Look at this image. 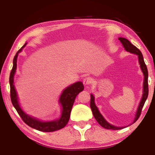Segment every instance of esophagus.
Segmentation results:
<instances>
[{
	"label": "esophagus",
	"mask_w": 155,
	"mask_h": 155,
	"mask_svg": "<svg viewBox=\"0 0 155 155\" xmlns=\"http://www.w3.org/2000/svg\"><path fill=\"white\" fill-rule=\"evenodd\" d=\"M93 82V79L90 77H87L83 80V84L84 85H89Z\"/></svg>",
	"instance_id": "34e87169"
}]
</instances>
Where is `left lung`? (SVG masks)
Returning a JSON list of instances; mask_svg holds the SVG:
<instances>
[{
	"mask_svg": "<svg viewBox=\"0 0 155 155\" xmlns=\"http://www.w3.org/2000/svg\"><path fill=\"white\" fill-rule=\"evenodd\" d=\"M118 39H119L120 41L121 42L123 46H124L125 49H126L127 51L133 53V54H135L138 56L139 63L140 65L141 70L143 71V73L144 74V79L145 80H144V83H143V97H142L138 109H137L136 116H135V118L134 120V123H135L137 119H138L140 116L142 109H143V107L144 104H145L146 99H147L148 97V93H149V88H148V71H147V66H146L145 61H144L143 54H142L140 51L136 46L131 44L128 39H125V38H122V37L118 38ZM90 107H91V109H92L93 116H94L95 119L97 120V121L99 123V124L101 126H102L103 128H104L106 129H110V130H120V129L124 128V127H116V126H112V125L109 124V123H108L107 120L104 118L103 116H101V114L99 113V110L96 107V105H95L94 98L92 94H91Z\"/></svg>",
	"mask_w": 155,
	"mask_h": 155,
	"instance_id": "8db88e82",
	"label": "left lung"
}]
</instances>
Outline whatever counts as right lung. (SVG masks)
<instances>
[{
    "label": "right lung",
    "mask_w": 155,
    "mask_h": 155,
    "mask_svg": "<svg viewBox=\"0 0 155 155\" xmlns=\"http://www.w3.org/2000/svg\"><path fill=\"white\" fill-rule=\"evenodd\" d=\"M26 44H25L20 50H18V51L15 56L13 59V66H12V71L10 74L9 82L10 86V99H11L12 104L23 121L29 126H30L31 128L42 131V132H53V131L60 130V129L64 128L68 122L71 109L74 101H75V97L80 92L83 91L84 85L82 82H78L70 87H68L66 89L63 90L62 94L61 95L60 100H59L63 108L62 114H61V117L58 120L50 122H42L27 115L21 109L20 105H19L17 93L13 84V78L16 71L17 58H18V54L26 46Z\"/></svg>",
    "instance_id": "1"
}]
</instances>
